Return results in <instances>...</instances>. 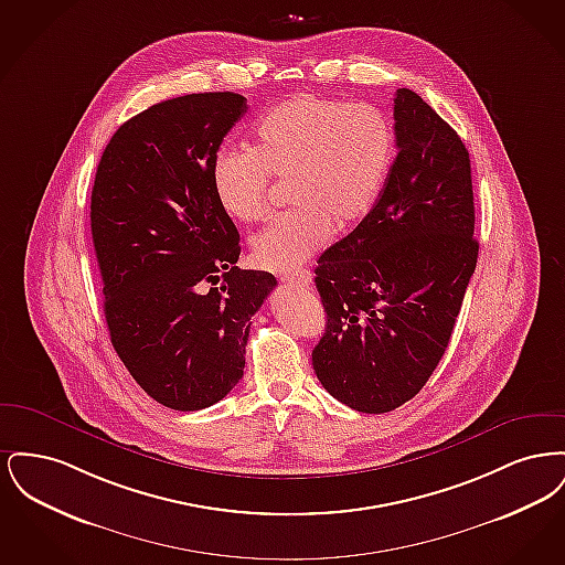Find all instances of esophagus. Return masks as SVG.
Masks as SVG:
<instances>
[{
    "instance_id": "esophagus-1",
    "label": "esophagus",
    "mask_w": 565,
    "mask_h": 565,
    "mask_svg": "<svg viewBox=\"0 0 565 565\" xmlns=\"http://www.w3.org/2000/svg\"><path fill=\"white\" fill-rule=\"evenodd\" d=\"M281 281H284V284H292V286L309 288V286H311V273H309V270L288 273V275H281Z\"/></svg>"
}]
</instances>
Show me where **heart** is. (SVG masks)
<instances>
[{"label": "heart", "instance_id": "b5f03b06", "mask_svg": "<svg viewBox=\"0 0 565 565\" xmlns=\"http://www.w3.org/2000/svg\"><path fill=\"white\" fill-rule=\"evenodd\" d=\"M396 157V129L376 106H353L300 93L256 122L249 150H222L212 162L220 210L252 224L269 214L270 178L288 180L295 210L275 217L252 239L258 269H296L375 207Z\"/></svg>", "mask_w": 565, "mask_h": 565}]
</instances>
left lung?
Instances as JSON below:
<instances>
[{
    "mask_svg": "<svg viewBox=\"0 0 565 565\" xmlns=\"http://www.w3.org/2000/svg\"><path fill=\"white\" fill-rule=\"evenodd\" d=\"M398 154L375 207L316 267L326 330L311 353L323 390L387 413L426 385L477 267L470 157L413 90L394 99Z\"/></svg>",
    "mask_w": 565,
    "mask_h": 565,
    "instance_id": "left-lung-1",
    "label": "left lung"
}]
</instances>
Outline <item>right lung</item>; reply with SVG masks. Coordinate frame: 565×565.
Returning a JSON list of instances; mask_svg holds the SVG:
<instances>
[{
  "label": "right lung",
  "mask_w": 565,
  "mask_h": 565,
  "mask_svg": "<svg viewBox=\"0 0 565 565\" xmlns=\"http://www.w3.org/2000/svg\"><path fill=\"white\" fill-rule=\"evenodd\" d=\"M247 109L237 93L167 99L120 125L95 173L90 231L111 345L173 411L222 401L243 376L252 316L277 286L235 267L239 233L212 162Z\"/></svg>",
  "instance_id": "1"
}]
</instances>
